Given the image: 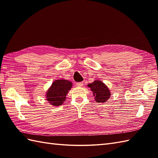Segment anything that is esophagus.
Instances as JSON below:
<instances>
[{
	"label": "esophagus",
	"mask_w": 158,
	"mask_h": 158,
	"mask_svg": "<svg viewBox=\"0 0 158 158\" xmlns=\"http://www.w3.org/2000/svg\"><path fill=\"white\" fill-rule=\"evenodd\" d=\"M77 85L79 86V87H81L83 85V82H79V83H77Z\"/></svg>",
	"instance_id": "esophagus-1"
}]
</instances>
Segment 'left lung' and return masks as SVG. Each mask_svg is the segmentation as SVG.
Segmentation results:
<instances>
[{
	"mask_svg": "<svg viewBox=\"0 0 158 158\" xmlns=\"http://www.w3.org/2000/svg\"><path fill=\"white\" fill-rule=\"evenodd\" d=\"M88 87L93 92V96L97 102H106L111 95L108 87L100 80H95L92 83L88 84Z\"/></svg>",
	"mask_w": 158,
	"mask_h": 158,
	"instance_id": "1",
	"label": "left lung"
}]
</instances>
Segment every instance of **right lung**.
<instances>
[{
	"instance_id": "obj_1",
	"label": "right lung",
	"mask_w": 158,
	"mask_h": 158,
	"mask_svg": "<svg viewBox=\"0 0 158 158\" xmlns=\"http://www.w3.org/2000/svg\"><path fill=\"white\" fill-rule=\"evenodd\" d=\"M72 86L73 83L66 79L55 80L46 92V100L52 106H60L66 100Z\"/></svg>"
}]
</instances>
